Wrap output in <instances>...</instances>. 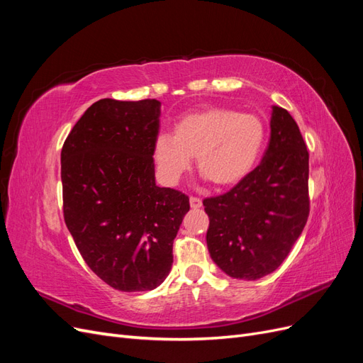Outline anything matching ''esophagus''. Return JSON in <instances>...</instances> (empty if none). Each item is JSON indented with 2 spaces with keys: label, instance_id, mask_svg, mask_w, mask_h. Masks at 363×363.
Segmentation results:
<instances>
[{
  "label": "esophagus",
  "instance_id": "34e87169",
  "mask_svg": "<svg viewBox=\"0 0 363 363\" xmlns=\"http://www.w3.org/2000/svg\"><path fill=\"white\" fill-rule=\"evenodd\" d=\"M189 203H191V207L194 208V211H196V208H200L203 206V201L200 199H196V196H191Z\"/></svg>",
  "mask_w": 363,
  "mask_h": 363
}]
</instances>
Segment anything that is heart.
<instances>
[{
    "label": "heart",
    "instance_id": "1",
    "mask_svg": "<svg viewBox=\"0 0 363 363\" xmlns=\"http://www.w3.org/2000/svg\"><path fill=\"white\" fill-rule=\"evenodd\" d=\"M267 130L256 115L224 106H206L182 116L174 131L162 133L152 144V162L163 184L175 186L196 169L216 188H232L245 180L265 147Z\"/></svg>",
    "mask_w": 363,
    "mask_h": 363
}]
</instances>
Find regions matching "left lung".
<instances>
[{
    "label": "left lung",
    "mask_w": 363,
    "mask_h": 363,
    "mask_svg": "<svg viewBox=\"0 0 363 363\" xmlns=\"http://www.w3.org/2000/svg\"><path fill=\"white\" fill-rule=\"evenodd\" d=\"M262 162L227 194L206 199V242L227 276L257 280L288 257L309 216V152L288 111L272 106Z\"/></svg>",
    "instance_id": "8db88e82"
}]
</instances>
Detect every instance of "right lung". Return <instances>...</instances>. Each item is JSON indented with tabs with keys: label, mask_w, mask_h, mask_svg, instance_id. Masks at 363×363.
<instances>
[{
	"label": "right lung",
	"mask_w": 363,
	"mask_h": 363,
	"mask_svg": "<svg viewBox=\"0 0 363 363\" xmlns=\"http://www.w3.org/2000/svg\"><path fill=\"white\" fill-rule=\"evenodd\" d=\"M160 101L94 103L62 148L63 216L82 257L123 292L156 289L189 212L184 194L156 184Z\"/></svg>",
	"instance_id": "right-lung-1"
}]
</instances>
